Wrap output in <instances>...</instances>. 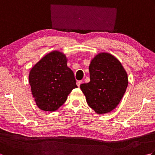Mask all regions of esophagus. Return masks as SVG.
Here are the masks:
<instances>
[{
	"label": "esophagus",
	"instance_id": "obj_1",
	"mask_svg": "<svg viewBox=\"0 0 155 155\" xmlns=\"http://www.w3.org/2000/svg\"><path fill=\"white\" fill-rule=\"evenodd\" d=\"M82 82H83L82 81H78L77 82V86H78V87H80V85H81V84L82 83Z\"/></svg>",
	"mask_w": 155,
	"mask_h": 155
}]
</instances>
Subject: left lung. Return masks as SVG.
<instances>
[{
  "mask_svg": "<svg viewBox=\"0 0 155 155\" xmlns=\"http://www.w3.org/2000/svg\"><path fill=\"white\" fill-rule=\"evenodd\" d=\"M90 82L81 84L87 103L98 114L109 113L126 91L128 77L119 61L108 53H100L89 66Z\"/></svg>",
  "mask_w": 155,
  "mask_h": 155,
  "instance_id": "left-lung-1",
  "label": "left lung"
}]
</instances>
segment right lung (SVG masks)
Here are the masks:
<instances>
[{
    "label": "right lung",
    "instance_id": "right-lung-1",
    "mask_svg": "<svg viewBox=\"0 0 155 155\" xmlns=\"http://www.w3.org/2000/svg\"><path fill=\"white\" fill-rule=\"evenodd\" d=\"M67 59L54 51L37 62L29 74V84L36 104L45 111H54L77 88L74 73L67 65Z\"/></svg>",
    "mask_w": 155,
    "mask_h": 155
}]
</instances>
